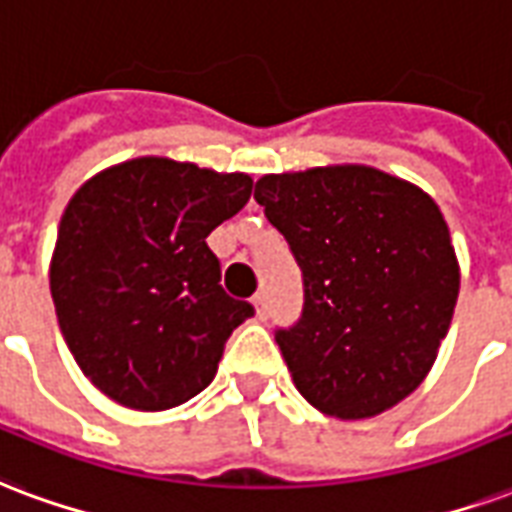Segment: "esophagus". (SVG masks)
I'll list each match as a JSON object with an SVG mask.
<instances>
[{
	"label": "esophagus",
	"mask_w": 512,
	"mask_h": 512,
	"mask_svg": "<svg viewBox=\"0 0 512 512\" xmlns=\"http://www.w3.org/2000/svg\"><path fill=\"white\" fill-rule=\"evenodd\" d=\"M252 304H255V309H257V317H260V320H266V317H268V298H266V293H257L255 298H252Z\"/></svg>",
	"instance_id": "34e87169"
}]
</instances>
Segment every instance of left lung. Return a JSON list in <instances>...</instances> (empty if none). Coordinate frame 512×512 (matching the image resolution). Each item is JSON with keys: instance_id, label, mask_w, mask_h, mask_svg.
<instances>
[{"instance_id": "obj_1", "label": "left lung", "mask_w": 512, "mask_h": 512, "mask_svg": "<svg viewBox=\"0 0 512 512\" xmlns=\"http://www.w3.org/2000/svg\"><path fill=\"white\" fill-rule=\"evenodd\" d=\"M255 200L304 279L301 317L274 331L295 388L333 418L391 410L429 374L456 309L437 203L361 165L263 176Z\"/></svg>"}]
</instances>
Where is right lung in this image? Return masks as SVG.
<instances>
[{"instance_id": "1", "label": "right lung", "mask_w": 512, "mask_h": 512, "mask_svg": "<svg viewBox=\"0 0 512 512\" xmlns=\"http://www.w3.org/2000/svg\"><path fill=\"white\" fill-rule=\"evenodd\" d=\"M249 195L244 173L140 157L97 173L67 203L51 295L64 342L105 396L157 412L214 380L255 306L222 290L206 238Z\"/></svg>"}]
</instances>
